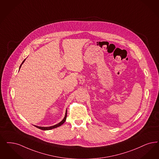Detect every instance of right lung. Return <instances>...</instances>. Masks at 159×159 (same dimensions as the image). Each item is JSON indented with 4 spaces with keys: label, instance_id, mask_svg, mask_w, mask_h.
Wrapping results in <instances>:
<instances>
[{
    "label": "right lung",
    "instance_id": "obj_1",
    "mask_svg": "<svg viewBox=\"0 0 159 159\" xmlns=\"http://www.w3.org/2000/svg\"><path fill=\"white\" fill-rule=\"evenodd\" d=\"M25 60H25L23 61V62H22V64H20V67H19V69H20V67H21L22 64L24 63ZM66 118H67V109H66V114H65V116H64V118L63 120L62 121H61V122H60L59 123H58L57 124H56V125H53V126H51V127H39V126H37V125H34V126H35V127H37V128H39V129H42V130H50V129H54V128H57V127H60V126H61L62 124H63L64 123V122H65L66 120Z\"/></svg>",
    "mask_w": 159,
    "mask_h": 159
}]
</instances>
